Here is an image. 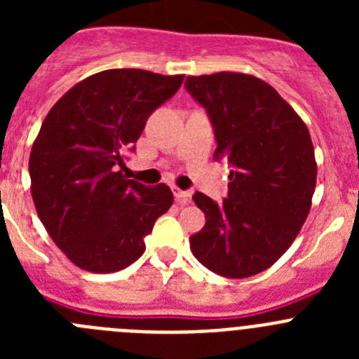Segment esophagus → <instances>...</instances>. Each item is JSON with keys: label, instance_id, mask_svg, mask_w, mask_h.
<instances>
[{"label": "esophagus", "instance_id": "obj_1", "mask_svg": "<svg viewBox=\"0 0 359 359\" xmlns=\"http://www.w3.org/2000/svg\"><path fill=\"white\" fill-rule=\"evenodd\" d=\"M172 192H174V198H176V201L180 203V205H187V203H190V192H189V190H180L177 187H174Z\"/></svg>", "mask_w": 359, "mask_h": 359}]
</instances>
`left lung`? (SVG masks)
Returning a JSON list of instances; mask_svg holds the SVG:
<instances>
[{
	"label": "left lung",
	"instance_id": "8db88e82",
	"mask_svg": "<svg viewBox=\"0 0 359 359\" xmlns=\"http://www.w3.org/2000/svg\"><path fill=\"white\" fill-rule=\"evenodd\" d=\"M185 90L207 111L215 160L230 165L223 201L192 196L207 223L190 236V250L221 277H252L277 262L306 223L316 185L309 131L271 86L252 75L187 77Z\"/></svg>",
	"mask_w": 359,
	"mask_h": 359
}]
</instances>
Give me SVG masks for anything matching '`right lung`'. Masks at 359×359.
Masks as SVG:
<instances>
[{
    "instance_id": "1",
    "label": "right lung",
    "mask_w": 359,
    "mask_h": 359,
    "mask_svg": "<svg viewBox=\"0 0 359 359\" xmlns=\"http://www.w3.org/2000/svg\"><path fill=\"white\" fill-rule=\"evenodd\" d=\"M182 82L183 75L106 69L73 86L44 118L28 161L32 198L53 243L79 268H128L172 205L169 187L126 180L118 167Z\"/></svg>"
}]
</instances>
